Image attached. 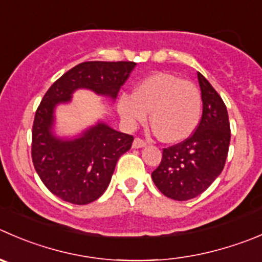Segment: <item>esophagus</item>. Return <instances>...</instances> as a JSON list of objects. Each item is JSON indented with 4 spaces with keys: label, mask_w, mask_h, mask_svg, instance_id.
<instances>
[{
    "label": "esophagus",
    "mask_w": 262,
    "mask_h": 262,
    "mask_svg": "<svg viewBox=\"0 0 262 262\" xmlns=\"http://www.w3.org/2000/svg\"><path fill=\"white\" fill-rule=\"evenodd\" d=\"M146 144V141H143L142 138H136L133 141V148H142V147H144Z\"/></svg>",
    "instance_id": "34e87169"
}]
</instances>
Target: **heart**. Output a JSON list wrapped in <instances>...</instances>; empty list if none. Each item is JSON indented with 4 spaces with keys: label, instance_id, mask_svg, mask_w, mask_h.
I'll use <instances>...</instances> for the list:
<instances>
[{
    "label": "heart",
    "instance_id": "1",
    "mask_svg": "<svg viewBox=\"0 0 262 262\" xmlns=\"http://www.w3.org/2000/svg\"><path fill=\"white\" fill-rule=\"evenodd\" d=\"M119 113L128 125L151 123L160 138L169 143L187 139L201 118V96L189 80L170 73H155L144 78L134 93L119 98Z\"/></svg>",
    "mask_w": 262,
    "mask_h": 262
}]
</instances>
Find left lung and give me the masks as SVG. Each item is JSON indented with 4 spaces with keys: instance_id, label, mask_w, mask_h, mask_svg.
I'll list each match as a JSON object with an SVG mask.
<instances>
[{
    "instance_id": "8db88e82",
    "label": "left lung",
    "mask_w": 262,
    "mask_h": 262,
    "mask_svg": "<svg viewBox=\"0 0 262 262\" xmlns=\"http://www.w3.org/2000/svg\"><path fill=\"white\" fill-rule=\"evenodd\" d=\"M202 118L195 130L180 143L162 149L152 180L160 192L175 201L194 199L223 171L230 143L227 106L209 80L199 73Z\"/></svg>"
}]
</instances>
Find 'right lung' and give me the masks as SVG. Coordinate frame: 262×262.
<instances>
[{"mask_svg": "<svg viewBox=\"0 0 262 262\" xmlns=\"http://www.w3.org/2000/svg\"><path fill=\"white\" fill-rule=\"evenodd\" d=\"M134 67L132 61L82 62L58 78L43 96L33 123L32 160L43 184L58 199L74 205L100 199L119 157L130 149L134 138L103 123L73 141L56 138L51 133L55 106L70 101L78 88L116 98Z\"/></svg>", "mask_w": 262, "mask_h": 262, "instance_id": "1", "label": "right lung"}]
</instances>
